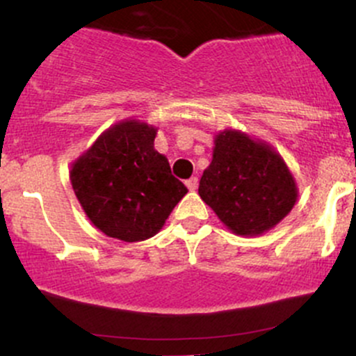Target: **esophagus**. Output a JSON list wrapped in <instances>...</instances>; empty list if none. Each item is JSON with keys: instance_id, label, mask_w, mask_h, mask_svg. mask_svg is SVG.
Returning <instances> with one entry per match:
<instances>
[{"instance_id": "esophagus-1", "label": "esophagus", "mask_w": 356, "mask_h": 356, "mask_svg": "<svg viewBox=\"0 0 356 356\" xmlns=\"http://www.w3.org/2000/svg\"><path fill=\"white\" fill-rule=\"evenodd\" d=\"M186 186H188L189 191L197 189V177H191V179H188V181H186Z\"/></svg>"}]
</instances>
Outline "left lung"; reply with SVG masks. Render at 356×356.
<instances>
[{"mask_svg":"<svg viewBox=\"0 0 356 356\" xmlns=\"http://www.w3.org/2000/svg\"><path fill=\"white\" fill-rule=\"evenodd\" d=\"M197 193L242 237L273 230L298 200L297 181L283 156L268 141L232 128L215 134L211 163Z\"/></svg>","mask_w":356,"mask_h":356,"instance_id":"1","label":"left lung"}]
</instances>
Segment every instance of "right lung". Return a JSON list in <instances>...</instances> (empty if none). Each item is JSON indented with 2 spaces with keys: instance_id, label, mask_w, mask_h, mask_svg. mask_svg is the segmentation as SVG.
Masks as SVG:
<instances>
[{
  "instance_id": "right-lung-1",
  "label": "right lung",
  "mask_w": 356,
  "mask_h": 356,
  "mask_svg": "<svg viewBox=\"0 0 356 356\" xmlns=\"http://www.w3.org/2000/svg\"><path fill=\"white\" fill-rule=\"evenodd\" d=\"M156 126L122 119L73 160L71 188L85 215L107 237L147 241L162 230L188 188L153 147Z\"/></svg>"
}]
</instances>
